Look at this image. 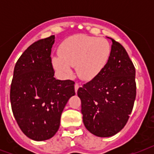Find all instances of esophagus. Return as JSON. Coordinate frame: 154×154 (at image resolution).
<instances>
[{
	"label": "esophagus",
	"mask_w": 154,
	"mask_h": 154,
	"mask_svg": "<svg viewBox=\"0 0 154 154\" xmlns=\"http://www.w3.org/2000/svg\"><path fill=\"white\" fill-rule=\"evenodd\" d=\"M74 89H75V92L77 93V90H78V89H79V85L77 84V83H76L74 85Z\"/></svg>",
	"instance_id": "34e87169"
}]
</instances>
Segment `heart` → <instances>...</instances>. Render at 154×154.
<instances>
[{
	"instance_id": "b5f03b06",
	"label": "heart",
	"mask_w": 154,
	"mask_h": 154,
	"mask_svg": "<svg viewBox=\"0 0 154 154\" xmlns=\"http://www.w3.org/2000/svg\"><path fill=\"white\" fill-rule=\"evenodd\" d=\"M110 45L106 40L75 35L65 39L59 47L60 56L52 59L53 67L63 76L72 72L76 66L77 74L84 80H92L103 70L110 56Z\"/></svg>"
}]
</instances>
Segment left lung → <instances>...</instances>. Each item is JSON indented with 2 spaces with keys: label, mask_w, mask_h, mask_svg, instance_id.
<instances>
[{
  "label": "left lung",
  "mask_w": 154,
  "mask_h": 154,
  "mask_svg": "<svg viewBox=\"0 0 154 154\" xmlns=\"http://www.w3.org/2000/svg\"><path fill=\"white\" fill-rule=\"evenodd\" d=\"M108 38L112 44L107 64L77 91L85 126L101 137L113 136L124 128L136 98L134 64L122 45Z\"/></svg>",
  "instance_id": "obj_1"
}]
</instances>
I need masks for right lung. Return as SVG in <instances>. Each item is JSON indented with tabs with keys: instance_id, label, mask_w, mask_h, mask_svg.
<instances>
[{
	"instance_id": "obj_1",
	"label": "right lung",
	"mask_w": 154,
	"mask_h": 154,
	"mask_svg": "<svg viewBox=\"0 0 154 154\" xmlns=\"http://www.w3.org/2000/svg\"><path fill=\"white\" fill-rule=\"evenodd\" d=\"M54 35L32 44L16 63L10 89L13 116L24 134L34 141L53 137L75 82L56 80L51 60Z\"/></svg>"
}]
</instances>
